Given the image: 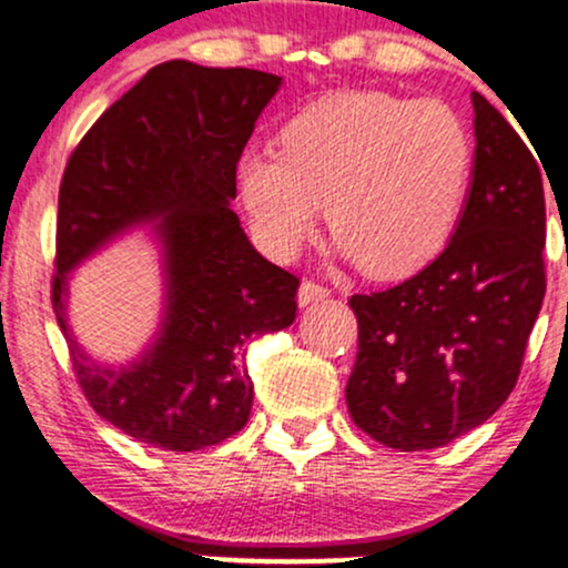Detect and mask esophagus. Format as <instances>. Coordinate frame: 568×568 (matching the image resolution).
I'll list each match as a JSON object with an SVG mask.
<instances>
[{"instance_id":"obj_1","label":"esophagus","mask_w":568,"mask_h":568,"mask_svg":"<svg viewBox=\"0 0 568 568\" xmlns=\"http://www.w3.org/2000/svg\"><path fill=\"white\" fill-rule=\"evenodd\" d=\"M331 296V288L323 283H315V280H304L302 288H298V304L310 306L323 302V298Z\"/></svg>"}]
</instances>
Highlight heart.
<instances>
[{
  "mask_svg": "<svg viewBox=\"0 0 568 568\" xmlns=\"http://www.w3.org/2000/svg\"><path fill=\"white\" fill-rule=\"evenodd\" d=\"M473 162V133L454 106L357 90L298 112L283 128L280 152H245L237 189L272 258H296L328 202L344 256L361 258L376 277H400L448 243L465 211Z\"/></svg>",
  "mask_w": 568,
  "mask_h": 568,
  "instance_id": "obj_1",
  "label": "heart"
}]
</instances>
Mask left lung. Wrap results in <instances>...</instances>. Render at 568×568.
I'll return each instance as SVG.
<instances>
[{
  "mask_svg": "<svg viewBox=\"0 0 568 568\" xmlns=\"http://www.w3.org/2000/svg\"><path fill=\"white\" fill-rule=\"evenodd\" d=\"M470 197L446 251L387 291L355 293L352 422L397 452L484 425L515 389L547 288L537 158L480 93Z\"/></svg>",
  "mask_w": 568,
  "mask_h": 568,
  "instance_id": "obj_1",
  "label": "left lung"
}]
</instances>
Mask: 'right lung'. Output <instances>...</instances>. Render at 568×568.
Listing matches in <instances>:
<instances>
[{
    "label": "right lung",
    "mask_w": 568,
    "mask_h": 568,
    "mask_svg": "<svg viewBox=\"0 0 568 568\" xmlns=\"http://www.w3.org/2000/svg\"><path fill=\"white\" fill-rule=\"evenodd\" d=\"M280 77L168 61L149 69L82 135L58 189L50 302L71 368L98 416L165 452H200L245 427L247 338L296 321L298 277L251 245L230 200L253 125ZM161 219L169 317L130 369L84 358L65 325V272L120 229Z\"/></svg>",
    "instance_id": "add662e5"
}]
</instances>
